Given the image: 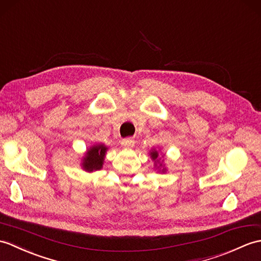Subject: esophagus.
<instances>
[{"label":"esophagus","instance_id":"1","mask_svg":"<svg viewBox=\"0 0 261 261\" xmlns=\"http://www.w3.org/2000/svg\"><path fill=\"white\" fill-rule=\"evenodd\" d=\"M121 145H122L123 148H132L133 145H135V140L131 138H126V139H123L122 141H121Z\"/></svg>","mask_w":261,"mask_h":261}]
</instances>
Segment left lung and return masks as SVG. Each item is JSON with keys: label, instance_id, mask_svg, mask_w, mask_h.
I'll return each mask as SVG.
<instances>
[{"label": "left lung", "instance_id": "left-lung-1", "mask_svg": "<svg viewBox=\"0 0 261 261\" xmlns=\"http://www.w3.org/2000/svg\"><path fill=\"white\" fill-rule=\"evenodd\" d=\"M150 156H151V159H152L154 162H155V166H156V163H158L159 165V167H158V169L160 170V172H166V168H163V165L162 163H160V159H159V152L156 150H151L150 151ZM163 161V160H162ZM161 167L162 169H160V168Z\"/></svg>", "mask_w": 261, "mask_h": 261}]
</instances>
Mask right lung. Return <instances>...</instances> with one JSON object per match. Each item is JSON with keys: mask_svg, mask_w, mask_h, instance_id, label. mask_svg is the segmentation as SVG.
<instances>
[{"mask_svg": "<svg viewBox=\"0 0 261 261\" xmlns=\"http://www.w3.org/2000/svg\"><path fill=\"white\" fill-rule=\"evenodd\" d=\"M108 147L103 143L94 144L90 147L83 156L82 168L88 172L100 170L103 167V161L107 153Z\"/></svg>", "mask_w": 261, "mask_h": 261, "instance_id": "right-lung-1", "label": "right lung"}]
</instances>
